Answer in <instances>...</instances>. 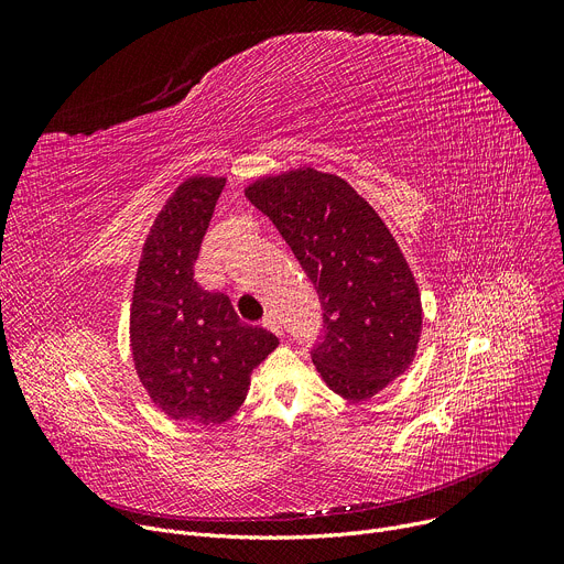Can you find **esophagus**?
Instances as JSON below:
<instances>
[{"instance_id":"esophagus-1","label":"esophagus","mask_w":564,"mask_h":564,"mask_svg":"<svg viewBox=\"0 0 564 564\" xmlns=\"http://www.w3.org/2000/svg\"><path fill=\"white\" fill-rule=\"evenodd\" d=\"M262 327L274 332V334H281V324H279V319H276L274 313H267V315L262 317Z\"/></svg>"}]
</instances>
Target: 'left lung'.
Instances as JSON below:
<instances>
[{
    "label": "left lung",
    "mask_w": 564,
    "mask_h": 564,
    "mask_svg": "<svg viewBox=\"0 0 564 564\" xmlns=\"http://www.w3.org/2000/svg\"><path fill=\"white\" fill-rule=\"evenodd\" d=\"M245 196L272 219L322 304L313 364L351 402L377 395L416 359L421 290L395 237L336 173L311 166L264 175Z\"/></svg>",
    "instance_id": "1"
}]
</instances>
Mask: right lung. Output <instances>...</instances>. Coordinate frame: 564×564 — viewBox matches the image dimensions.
Masks as SVG:
<instances>
[{
    "mask_svg": "<svg viewBox=\"0 0 564 564\" xmlns=\"http://www.w3.org/2000/svg\"><path fill=\"white\" fill-rule=\"evenodd\" d=\"M226 177L192 175L166 198L137 267L130 347L137 377L171 421L221 425L279 338L240 322L224 292L194 281V262Z\"/></svg>",
    "mask_w": 564,
    "mask_h": 564,
    "instance_id": "obj_1",
    "label": "right lung"
}]
</instances>
